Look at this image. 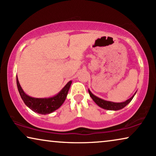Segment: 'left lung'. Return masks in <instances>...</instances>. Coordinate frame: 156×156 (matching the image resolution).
<instances>
[{
  "mask_svg": "<svg viewBox=\"0 0 156 156\" xmlns=\"http://www.w3.org/2000/svg\"><path fill=\"white\" fill-rule=\"evenodd\" d=\"M89 96H90L91 99H93V101L95 102L96 104H97L99 107H101L104 109H106V110H112V111H118L120 109H122L123 108H124L126 106L128 105L130 102L131 101V100L133 99V98L134 97V96L136 94V91L135 94L132 96V97L130 98V99H127L126 101H123V102H113V101H106V100L102 99L101 98L97 97L94 94H93L91 92V91L88 89Z\"/></svg>",
  "mask_w": 156,
  "mask_h": 156,
  "instance_id": "left-lung-1",
  "label": "left lung"
}]
</instances>
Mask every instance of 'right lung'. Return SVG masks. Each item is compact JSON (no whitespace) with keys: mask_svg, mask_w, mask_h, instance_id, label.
Segmentation results:
<instances>
[{"mask_svg":"<svg viewBox=\"0 0 156 156\" xmlns=\"http://www.w3.org/2000/svg\"><path fill=\"white\" fill-rule=\"evenodd\" d=\"M16 82L19 94H20L21 99L24 101L25 105L34 112L45 115L51 114L58 109L62 105L64 101H65L66 97H67L72 82L69 81V82H67V84L56 95L47 98L32 97L25 94L19 83L18 76H16Z\"/></svg>","mask_w":156,"mask_h":156,"instance_id":"obj_1","label":"right lung"}]
</instances>
